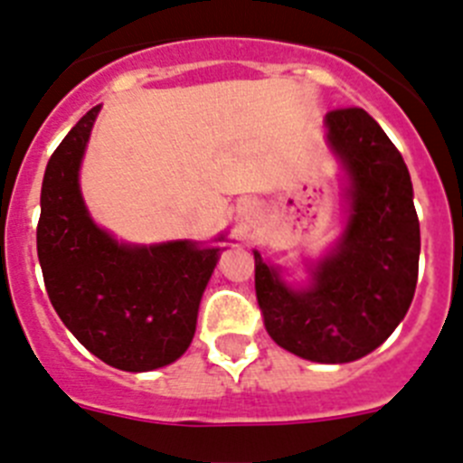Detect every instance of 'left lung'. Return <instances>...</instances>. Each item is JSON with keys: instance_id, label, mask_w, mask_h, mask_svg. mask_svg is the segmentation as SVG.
Here are the masks:
<instances>
[{"instance_id": "1", "label": "left lung", "mask_w": 463, "mask_h": 463, "mask_svg": "<svg viewBox=\"0 0 463 463\" xmlns=\"http://www.w3.org/2000/svg\"><path fill=\"white\" fill-rule=\"evenodd\" d=\"M330 145L351 177V219L339 247L293 290L258 251L256 299L268 335L311 362L341 364L372 353L413 302L420 222L402 154L362 108L327 112Z\"/></svg>"}]
</instances>
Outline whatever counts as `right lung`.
<instances>
[{
    "instance_id": "obj_1",
    "label": "right lung",
    "mask_w": 463,
    "mask_h": 463,
    "mask_svg": "<svg viewBox=\"0 0 463 463\" xmlns=\"http://www.w3.org/2000/svg\"><path fill=\"white\" fill-rule=\"evenodd\" d=\"M99 106L52 152L36 251L48 298L87 351L124 372H152L189 348L219 249L191 241L127 247L91 222L78 168Z\"/></svg>"
}]
</instances>
